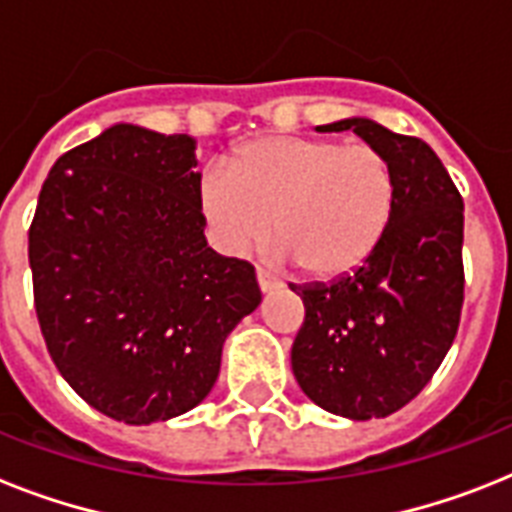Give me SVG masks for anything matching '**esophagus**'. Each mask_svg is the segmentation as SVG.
I'll return each mask as SVG.
<instances>
[{"label":"esophagus","mask_w":512,"mask_h":512,"mask_svg":"<svg viewBox=\"0 0 512 512\" xmlns=\"http://www.w3.org/2000/svg\"><path fill=\"white\" fill-rule=\"evenodd\" d=\"M257 284H260V289H263V292H271V289L281 287V281L276 279L273 273L263 271V268H257Z\"/></svg>","instance_id":"esophagus-1"}]
</instances>
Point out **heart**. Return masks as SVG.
<instances>
[{
  "label": "heart",
  "instance_id": "heart-1",
  "mask_svg": "<svg viewBox=\"0 0 512 512\" xmlns=\"http://www.w3.org/2000/svg\"><path fill=\"white\" fill-rule=\"evenodd\" d=\"M199 207L212 239L241 255L273 236L313 279H340L369 260L396 209V177L372 146L327 138H260L228 167H209Z\"/></svg>",
  "mask_w": 512,
  "mask_h": 512
}]
</instances>
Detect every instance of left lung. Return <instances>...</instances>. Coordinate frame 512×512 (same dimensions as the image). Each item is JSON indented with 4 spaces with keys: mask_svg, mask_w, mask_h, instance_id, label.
Instances as JSON below:
<instances>
[{
    "mask_svg": "<svg viewBox=\"0 0 512 512\" xmlns=\"http://www.w3.org/2000/svg\"><path fill=\"white\" fill-rule=\"evenodd\" d=\"M316 130H353L377 148L396 177V209L361 268L329 284L292 287L305 305L292 372L327 412L348 420L388 417L428 385L460 327L465 207L425 140L361 116Z\"/></svg>",
    "mask_w": 512,
    "mask_h": 512,
    "instance_id": "left-lung-1",
    "label": "left lung"
}]
</instances>
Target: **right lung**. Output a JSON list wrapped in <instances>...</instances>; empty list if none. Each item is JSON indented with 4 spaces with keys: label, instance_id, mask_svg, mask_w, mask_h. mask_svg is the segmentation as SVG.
<instances>
[{
    "label": "right lung",
    "instance_id": "right-lung-1",
    "mask_svg": "<svg viewBox=\"0 0 512 512\" xmlns=\"http://www.w3.org/2000/svg\"><path fill=\"white\" fill-rule=\"evenodd\" d=\"M196 140L114 124L52 164L28 228L34 308L63 380L111 420L201 404L263 295L204 239Z\"/></svg>",
    "mask_w": 512,
    "mask_h": 512
}]
</instances>
